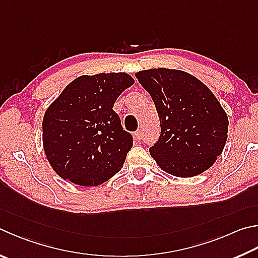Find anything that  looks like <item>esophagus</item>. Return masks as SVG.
<instances>
[{
	"mask_svg": "<svg viewBox=\"0 0 258 258\" xmlns=\"http://www.w3.org/2000/svg\"><path fill=\"white\" fill-rule=\"evenodd\" d=\"M135 138H137L138 140H142L143 139V131L138 130L137 132H135Z\"/></svg>",
	"mask_w": 258,
	"mask_h": 258,
	"instance_id": "esophagus-1",
	"label": "esophagus"
}]
</instances>
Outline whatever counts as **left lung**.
Returning a JSON list of instances; mask_svg holds the SVG:
<instances>
[{
	"instance_id": "1",
	"label": "left lung",
	"mask_w": 258,
	"mask_h": 258,
	"mask_svg": "<svg viewBox=\"0 0 258 258\" xmlns=\"http://www.w3.org/2000/svg\"><path fill=\"white\" fill-rule=\"evenodd\" d=\"M135 77L151 96L160 119V137L149 149L159 167L177 177L209 169L222 152L229 125L210 89L179 70H144Z\"/></svg>"
}]
</instances>
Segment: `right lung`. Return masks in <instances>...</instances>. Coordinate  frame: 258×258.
Returning <instances> with one entry per match:
<instances>
[{"label": "right lung", "mask_w": 258, "mask_h": 258, "mask_svg": "<svg viewBox=\"0 0 258 258\" xmlns=\"http://www.w3.org/2000/svg\"><path fill=\"white\" fill-rule=\"evenodd\" d=\"M134 83L126 73L82 76L65 87L43 119L44 150L54 171L81 186H97L117 174L133 145L113 109Z\"/></svg>", "instance_id": "1"}]
</instances>
